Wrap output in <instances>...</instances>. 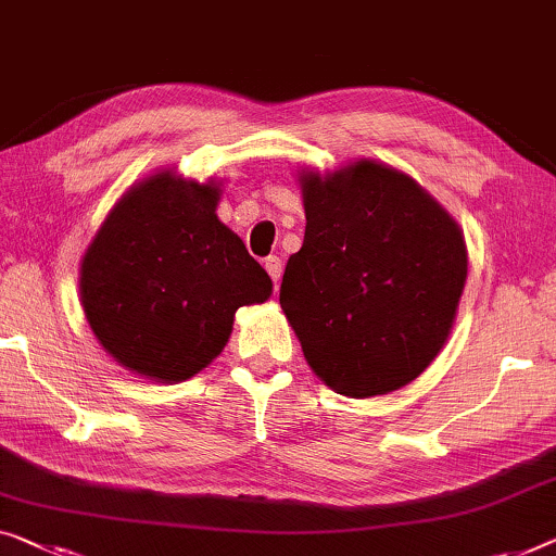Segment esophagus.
Returning a JSON list of instances; mask_svg holds the SVG:
<instances>
[{"mask_svg": "<svg viewBox=\"0 0 556 556\" xmlns=\"http://www.w3.org/2000/svg\"><path fill=\"white\" fill-rule=\"evenodd\" d=\"M264 269H267V275L271 277V281H275V285H279V277H281V260L279 256H267V260H264Z\"/></svg>", "mask_w": 556, "mask_h": 556, "instance_id": "1", "label": "esophagus"}]
</instances>
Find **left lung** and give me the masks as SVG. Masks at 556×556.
Returning <instances> with one entry per match:
<instances>
[{
  "label": "left lung",
  "instance_id": "8db88e82",
  "mask_svg": "<svg viewBox=\"0 0 556 556\" xmlns=\"http://www.w3.org/2000/svg\"><path fill=\"white\" fill-rule=\"evenodd\" d=\"M306 229L279 304L309 367L344 396L394 392L442 350L467 279L450 214L407 174L362 160L302 177Z\"/></svg>",
  "mask_w": 556,
  "mask_h": 556
}]
</instances>
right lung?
Segmentation results:
<instances>
[{"label": "right lung", "instance_id": "add662e5", "mask_svg": "<svg viewBox=\"0 0 556 556\" xmlns=\"http://www.w3.org/2000/svg\"><path fill=\"white\" fill-rule=\"evenodd\" d=\"M219 187L160 172L129 189L81 260L87 321L137 375L181 382L225 350L235 312L271 279L217 219Z\"/></svg>", "mask_w": 556, "mask_h": 556}]
</instances>
